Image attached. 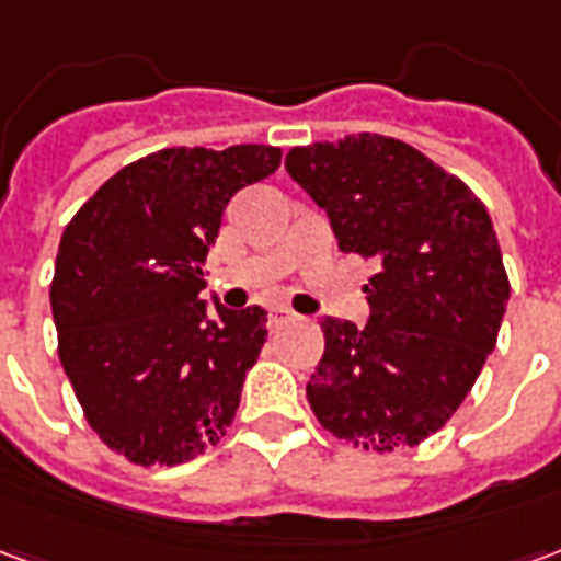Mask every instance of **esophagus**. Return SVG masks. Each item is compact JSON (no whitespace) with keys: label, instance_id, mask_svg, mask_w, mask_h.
<instances>
[{"label":"esophagus","instance_id":"obj_1","mask_svg":"<svg viewBox=\"0 0 561 561\" xmlns=\"http://www.w3.org/2000/svg\"><path fill=\"white\" fill-rule=\"evenodd\" d=\"M291 321H297V312H291V309H285V306L270 309V328H282V324H291Z\"/></svg>","mask_w":561,"mask_h":561}]
</instances>
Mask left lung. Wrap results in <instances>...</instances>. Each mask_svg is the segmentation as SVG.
Returning <instances> with one entry per match:
<instances>
[{
  "label": "left lung",
  "mask_w": 561,
  "mask_h": 561,
  "mask_svg": "<svg viewBox=\"0 0 561 561\" xmlns=\"http://www.w3.org/2000/svg\"><path fill=\"white\" fill-rule=\"evenodd\" d=\"M285 168L342 252L378 264L366 328L321 321L309 405L354 447L421 445L466 400L505 318L511 282L490 213L459 176L385 135L294 147Z\"/></svg>",
  "instance_id": "1"
}]
</instances>
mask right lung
I'll return each mask as SVG.
<instances>
[{"instance_id": "right-lung-1", "label": "right lung", "mask_w": 561, "mask_h": 561, "mask_svg": "<svg viewBox=\"0 0 561 561\" xmlns=\"http://www.w3.org/2000/svg\"><path fill=\"white\" fill-rule=\"evenodd\" d=\"M282 149L171 147L114 173L68 221L50 306L90 426L138 466L195 459L231 426L267 312L201 300L221 213Z\"/></svg>"}]
</instances>
